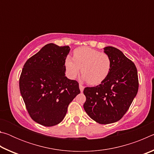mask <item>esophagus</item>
Segmentation results:
<instances>
[{"mask_svg":"<svg viewBox=\"0 0 154 154\" xmlns=\"http://www.w3.org/2000/svg\"><path fill=\"white\" fill-rule=\"evenodd\" d=\"M79 89H80L81 92H83V90H84V86H83V85H82L79 84Z\"/></svg>","mask_w":154,"mask_h":154,"instance_id":"34e87169","label":"esophagus"}]
</instances>
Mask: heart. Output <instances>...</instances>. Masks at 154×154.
<instances>
[{
  "mask_svg": "<svg viewBox=\"0 0 154 154\" xmlns=\"http://www.w3.org/2000/svg\"><path fill=\"white\" fill-rule=\"evenodd\" d=\"M64 66L70 78L76 77L82 67V79L90 85H98L107 77L111 60L108 54L88 47H81L74 50L73 58L66 56Z\"/></svg>",
  "mask_w": 154,
  "mask_h": 154,
  "instance_id": "1",
  "label": "heart"
}]
</instances>
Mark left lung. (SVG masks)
<instances>
[{
    "label": "left lung",
    "mask_w": 154,
    "mask_h": 154,
    "mask_svg": "<svg viewBox=\"0 0 154 154\" xmlns=\"http://www.w3.org/2000/svg\"><path fill=\"white\" fill-rule=\"evenodd\" d=\"M104 51L111 58V71L100 85L85 88L83 108L93 120L108 124L119 121L128 110L139 89V79L134 62L119 49L109 46Z\"/></svg>",
    "instance_id": "1"
}]
</instances>
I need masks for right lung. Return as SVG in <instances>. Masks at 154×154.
<instances>
[{"instance_id":"add662e5","label":"right lung","mask_w":154,"mask_h":154,"mask_svg":"<svg viewBox=\"0 0 154 154\" xmlns=\"http://www.w3.org/2000/svg\"><path fill=\"white\" fill-rule=\"evenodd\" d=\"M69 46L49 43L28 60L20 77V90L34 121L53 126L63 120L69 105L80 93L79 83L65 76Z\"/></svg>"}]
</instances>
